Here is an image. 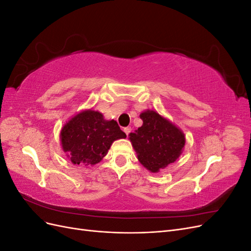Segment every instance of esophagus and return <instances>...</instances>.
<instances>
[{
    "label": "esophagus",
    "mask_w": 251,
    "mask_h": 251,
    "mask_svg": "<svg viewBox=\"0 0 251 251\" xmlns=\"http://www.w3.org/2000/svg\"><path fill=\"white\" fill-rule=\"evenodd\" d=\"M124 131H125V133L128 136V134H130V133L132 132V128L127 126V127H125V128H124Z\"/></svg>",
    "instance_id": "esophagus-1"
}]
</instances>
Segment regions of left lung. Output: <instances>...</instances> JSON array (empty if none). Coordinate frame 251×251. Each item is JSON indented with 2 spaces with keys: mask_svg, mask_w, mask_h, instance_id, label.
Masks as SVG:
<instances>
[{
  "mask_svg": "<svg viewBox=\"0 0 251 251\" xmlns=\"http://www.w3.org/2000/svg\"><path fill=\"white\" fill-rule=\"evenodd\" d=\"M143 125L130 134L140 163L157 173L176 161L184 148L185 137L179 128L155 111L140 114Z\"/></svg>",
  "mask_w": 251,
  "mask_h": 251,
  "instance_id": "obj_1",
  "label": "left lung"
}]
</instances>
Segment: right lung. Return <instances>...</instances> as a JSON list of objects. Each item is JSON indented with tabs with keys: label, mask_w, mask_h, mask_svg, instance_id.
<instances>
[{
	"label": "right lung",
	"mask_w": 251,
	"mask_h": 251,
	"mask_svg": "<svg viewBox=\"0 0 251 251\" xmlns=\"http://www.w3.org/2000/svg\"><path fill=\"white\" fill-rule=\"evenodd\" d=\"M115 120H105L97 111H83L60 132L63 150L74 164L94 165L107 155L114 140L126 138Z\"/></svg>",
	"instance_id": "obj_1"
}]
</instances>
